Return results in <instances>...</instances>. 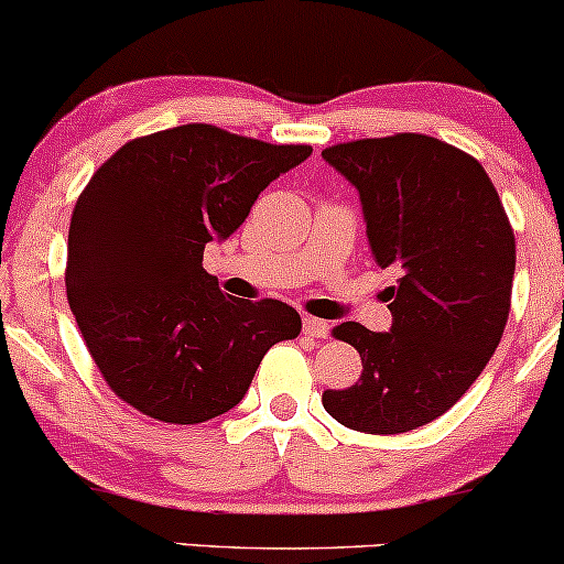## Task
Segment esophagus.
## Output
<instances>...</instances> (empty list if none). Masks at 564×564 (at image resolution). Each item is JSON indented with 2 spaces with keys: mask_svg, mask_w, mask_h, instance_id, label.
<instances>
[{
  "mask_svg": "<svg viewBox=\"0 0 564 564\" xmlns=\"http://www.w3.org/2000/svg\"><path fill=\"white\" fill-rule=\"evenodd\" d=\"M302 328H304V334H307V336H318V339H326L328 332H332V326H328V321L310 318V315H304Z\"/></svg>",
  "mask_w": 564,
  "mask_h": 564,
  "instance_id": "esophagus-1",
  "label": "esophagus"
}]
</instances>
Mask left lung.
Segmentation results:
<instances>
[{
  "instance_id": "8db88e82",
  "label": "left lung",
  "mask_w": 564,
  "mask_h": 564,
  "mask_svg": "<svg viewBox=\"0 0 564 564\" xmlns=\"http://www.w3.org/2000/svg\"><path fill=\"white\" fill-rule=\"evenodd\" d=\"M323 159L355 185L379 268H400L390 332L347 321L336 339L364 373L323 392L339 424L398 435L435 422L475 384L501 341L514 278V232L480 161L426 134L355 140Z\"/></svg>"
}]
</instances>
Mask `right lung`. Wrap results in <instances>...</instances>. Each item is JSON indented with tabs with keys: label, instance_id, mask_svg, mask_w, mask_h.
I'll return each mask as SVG.
<instances>
[{
	"label": "right lung",
	"instance_id": "obj_1",
	"mask_svg": "<svg viewBox=\"0 0 564 564\" xmlns=\"http://www.w3.org/2000/svg\"><path fill=\"white\" fill-rule=\"evenodd\" d=\"M310 153L183 124L129 140L93 174L70 217L66 291L124 403L166 424L209 422L241 403L275 341L300 336L289 304L223 294L204 249Z\"/></svg>",
	"mask_w": 564,
	"mask_h": 564
}]
</instances>
